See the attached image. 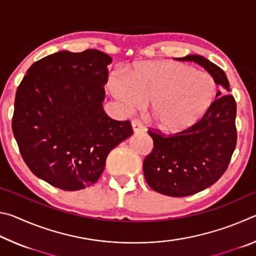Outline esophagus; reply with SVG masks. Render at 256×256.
Returning a JSON list of instances; mask_svg holds the SVG:
<instances>
[{
    "instance_id": "esophagus-1",
    "label": "esophagus",
    "mask_w": 256,
    "mask_h": 256,
    "mask_svg": "<svg viewBox=\"0 0 256 256\" xmlns=\"http://www.w3.org/2000/svg\"><path fill=\"white\" fill-rule=\"evenodd\" d=\"M131 125H132V130H133V132H134V133H138V132L144 131V125H142V124H141L140 122H138V120H132V122H131Z\"/></svg>"
}]
</instances>
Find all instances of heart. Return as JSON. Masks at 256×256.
Listing matches in <instances>:
<instances>
[{
    "instance_id": "b5f03b06",
    "label": "heart",
    "mask_w": 256,
    "mask_h": 256,
    "mask_svg": "<svg viewBox=\"0 0 256 256\" xmlns=\"http://www.w3.org/2000/svg\"><path fill=\"white\" fill-rule=\"evenodd\" d=\"M107 88L126 112L149 100L154 124L167 133L184 131L198 123L216 92V84L209 73L168 60L138 63L128 74L112 73Z\"/></svg>"
}]
</instances>
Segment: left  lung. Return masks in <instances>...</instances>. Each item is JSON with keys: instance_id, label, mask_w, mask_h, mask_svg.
Instances as JSON below:
<instances>
[{"instance_id": "8db88e82", "label": "left lung", "mask_w": 256, "mask_h": 256, "mask_svg": "<svg viewBox=\"0 0 256 256\" xmlns=\"http://www.w3.org/2000/svg\"><path fill=\"white\" fill-rule=\"evenodd\" d=\"M180 60L196 62L214 78L219 90L204 116L193 126L174 136L149 131L154 149L144 162L146 183L168 196H188L214 184L226 172L236 146V102L222 68L201 55Z\"/></svg>"}]
</instances>
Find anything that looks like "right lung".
<instances>
[{
	"label": "right lung",
	"mask_w": 256,
	"mask_h": 256,
	"mask_svg": "<svg viewBox=\"0 0 256 256\" xmlns=\"http://www.w3.org/2000/svg\"><path fill=\"white\" fill-rule=\"evenodd\" d=\"M112 58L60 50L34 62L16 94L14 136L38 178L64 190L96 183L108 154L132 136L128 120L104 112Z\"/></svg>",
	"instance_id": "add662e5"
}]
</instances>
